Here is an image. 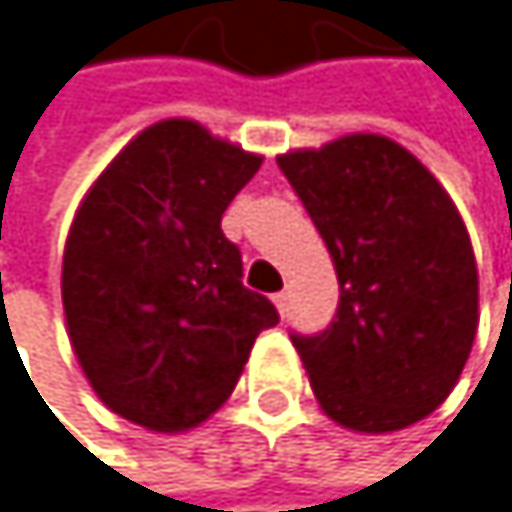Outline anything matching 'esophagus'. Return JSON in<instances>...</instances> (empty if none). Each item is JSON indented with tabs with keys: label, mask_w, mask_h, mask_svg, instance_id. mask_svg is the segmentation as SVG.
<instances>
[{
	"label": "esophagus",
	"mask_w": 512,
	"mask_h": 512,
	"mask_svg": "<svg viewBox=\"0 0 512 512\" xmlns=\"http://www.w3.org/2000/svg\"><path fill=\"white\" fill-rule=\"evenodd\" d=\"M273 303H276V309H279L282 315H288V291H279V294L273 297Z\"/></svg>",
	"instance_id": "34e87169"
}]
</instances>
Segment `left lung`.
Listing matches in <instances>:
<instances>
[{"mask_svg":"<svg viewBox=\"0 0 512 512\" xmlns=\"http://www.w3.org/2000/svg\"><path fill=\"white\" fill-rule=\"evenodd\" d=\"M279 169L331 251L340 306L321 334H291L321 410L385 434L434 413L477 337L480 279L440 181L397 142L343 136Z\"/></svg>","mask_w":512,"mask_h":512,"instance_id":"8db88e82","label":"left lung"}]
</instances>
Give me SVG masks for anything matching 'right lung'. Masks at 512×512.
I'll return each instance as SVG.
<instances>
[{
	"instance_id": "1",
	"label": "right lung",
	"mask_w": 512,
	"mask_h": 512,
	"mask_svg": "<svg viewBox=\"0 0 512 512\" xmlns=\"http://www.w3.org/2000/svg\"><path fill=\"white\" fill-rule=\"evenodd\" d=\"M258 154L194 121L139 133L84 197L63 254L69 340L99 400L148 431H188L230 391L276 306L242 285L221 215Z\"/></svg>"
}]
</instances>
